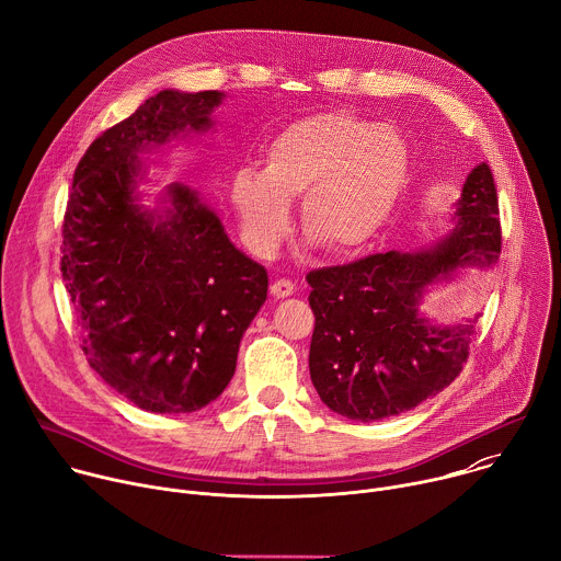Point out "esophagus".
<instances>
[{"instance_id":"34e87169","label":"esophagus","mask_w":561,"mask_h":561,"mask_svg":"<svg viewBox=\"0 0 561 561\" xmlns=\"http://www.w3.org/2000/svg\"><path fill=\"white\" fill-rule=\"evenodd\" d=\"M293 293H295V286H293V282H288V279H277V282L271 284V295L277 297V299L290 297Z\"/></svg>"}]
</instances>
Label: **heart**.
<instances>
[{
    "instance_id": "heart-1",
    "label": "heart",
    "mask_w": 561,
    "mask_h": 561,
    "mask_svg": "<svg viewBox=\"0 0 561 561\" xmlns=\"http://www.w3.org/2000/svg\"><path fill=\"white\" fill-rule=\"evenodd\" d=\"M413 154L404 135L351 111H322L284 126L264 148V169L242 167L228 180L244 244L275 257L301 197L308 244L351 257L381 237L409 193Z\"/></svg>"
}]
</instances>
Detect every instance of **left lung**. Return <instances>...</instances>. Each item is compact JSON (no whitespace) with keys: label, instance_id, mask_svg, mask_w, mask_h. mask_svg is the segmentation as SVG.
<instances>
[{"label":"left lung","instance_id":"left-lung-1","mask_svg":"<svg viewBox=\"0 0 561 561\" xmlns=\"http://www.w3.org/2000/svg\"><path fill=\"white\" fill-rule=\"evenodd\" d=\"M489 164L474 167L453 226L417 251H388L310 273L314 331L308 368L319 399L337 415L377 422L420 407L459 375L477 314L437 324L422 304L431 288L495 266L502 247Z\"/></svg>","mask_w":561,"mask_h":561}]
</instances>
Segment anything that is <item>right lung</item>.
<instances>
[{"label":"right lung","instance_id":"right-lung-1","mask_svg":"<svg viewBox=\"0 0 561 561\" xmlns=\"http://www.w3.org/2000/svg\"><path fill=\"white\" fill-rule=\"evenodd\" d=\"M221 91H159L98 137L64 215L61 277L91 368L148 413H195L234 375L268 273L239 251L186 184L141 204L139 154L206 135Z\"/></svg>","mask_w":561,"mask_h":561}]
</instances>
